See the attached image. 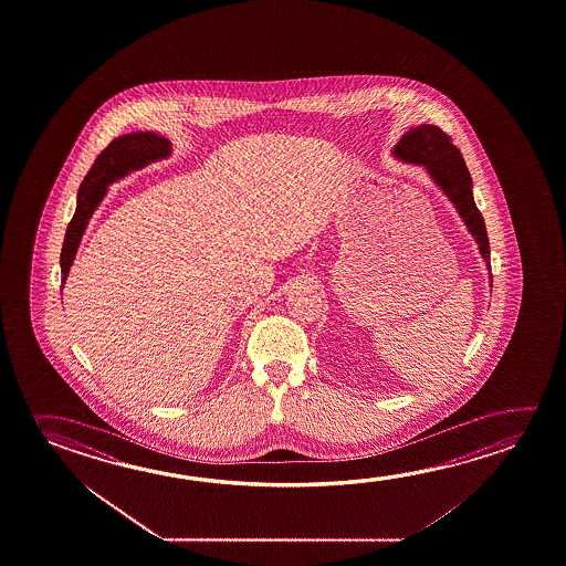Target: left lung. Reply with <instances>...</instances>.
Masks as SVG:
<instances>
[{
  "mask_svg": "<svg viewBox=\"0 0 566 566\" xmlns=\"http://www.w3.org/2000/svg\"><path fill=\"white\" fill-rule=\"evenodd\" d=\"M392 154L400 161L427 167L436 186L440 187L448 195V199L454 203L468 231L472 232L473 239L480 244V252L488 264V270H491L490 239H488L482 213L473 201L472 176L465 167L462 151L455 148L452 138L438 126L420 124L417 128H410L400 138ZM490 279L493 282V276Z\"/></svg>",
  "mask_w": 566,
  "mask_h": 566,
  "instance_id": "obj_1",
  "label": "left lung"
}]
</instances>
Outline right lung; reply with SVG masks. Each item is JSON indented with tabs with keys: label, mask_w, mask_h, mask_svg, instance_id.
<instances>
[{
	"label": "right lung",
	"mask_w": 566,
	"mask_h": 566,
	"mask_svg": "<svg viewBox=\"0 0 566 566\" xmlns=\"http://www.w3.org/2000/svg\"><path fill=\"white\" fill-rule=\"evenodd\" d=\"M169 154H171L169 139L154 134V132H136V134H126L120 138L112 139L108 148L104 149L103 154L96 158L78 189L75 217L66 227L65 242H63V251H61L63 284H65L69 269L73 266V260H75L88 219L93 217L94 209L103 201L108 186L116 179L128 176L134 169H142L151 161L167 158Z\"/></svg>",
	"instance_id": "right-lung-1"
}]
</instances>
